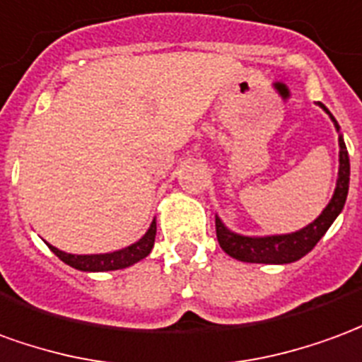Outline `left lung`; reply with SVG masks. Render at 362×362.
I'll return each mask as SVG.
<instances>
[{
  "instance_id": "8db88e82",
  "label": "left lung",
  "mask_w": 362,
  "mask_h": 362,
  "mask_svg": "<svg viewBox=\"0 0 362 362\" xmlns=\"http://www.w3.org/2000/svg\"><path fill=\"white\" fill-rule=\"evenodd\" d=\"M329 117L332 112L325 109L324 105L317 103ZM333 124L339 130L337 120L333 119ZM349 153L345 148V142L339 136V177H337V187L333 193L332 201L325 206L324 212L298 232L283 235H265V238H250V235H240L230 232L222 220L216 216V238L220 247L226 251L230 257L245 263H271V265H284L304 257L308 251L314 250L322 235L332 226L333 220L339 216V212L345 206V199L349 193Z\"/></svg>"
}]
</instances>
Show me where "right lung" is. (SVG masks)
I'll return each instance as SVG.
<instances>
[{
	"label": "right lung",
	"instance_id": "add662e5",
	"mask_svg": "<svg viewBox=\"0 0 362 362\" xmlns=\"http://www.w3.org/2000/svg\"><path fill=\"white\" fill-rule=\"evenodd\" d=\"M153 240H156V220L152 222L150 230L146 232L140 240L132 245H128L124 250L112 251V253H99V255H74V253H66L54 247L48 243V247L54 255L62 259L66 265L78 269V271H87V273H97V271H117V269L130 267L138 263L140 259L150 255L153 247Z\"/></svg>",
	"mask_w": 362,
	"mask_h": 362
}]
</instances>
